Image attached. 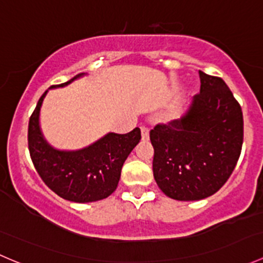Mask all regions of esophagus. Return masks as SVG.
<instances>
[{"label":"esophagus","mask_w":263,"mask_h":263,"mask_svg":"<svg viewBox=\"0 0 263 263\" xmlns=\"http://www.w3.org/2000/svg\"><path fill=\"white\" fill-rule=\"evenodd\" d=\"M141 136H142V140H147L148 139V128H147V127H145V126L141 127Z\"/></svg>","instance_id":"esophagus-1"}]
</instances>
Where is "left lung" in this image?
<instances>
[{"label": "left lung", "mask_w": 263, "mask_h": 263, "mask_svg": "<svg viewBox=\"0 0 263 263\" xmlns=\"http://www.w3.org/2000/svg\"><path fill=\"white\" fill-rule=\"evenodd\" d=\"M200 92L187 115L150 131L159 188L178 201L214 195L229 179L243 145L240 104L221 78L200 71Z\"/></svg>", "instance_id": "8db88e82"}]
</instances>
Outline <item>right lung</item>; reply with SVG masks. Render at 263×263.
I'll return each mask as SVG.
<instances>
[{
	"label": "right lung",
	"mask_w": 263,
	"mask_h": 263,
	"mask_svg": "<svg viewBox=\"0 0 263 263\" xmlns=\"http://www.w3.org/2000/svg\"><path fill=\"white\" fill-rule=\"evenodd\" d=\"M65 84L52 87L66 86ZM47 91L29 119L28 146L31 161L42 181L60 197L72 202H92L107 198L118 185L124 160L141 140L139 127L124 135L108 134L79 151H58L49 146L39 128V112Z\"/></svg>",
	"instance_id": "1"
}]
</instances>
